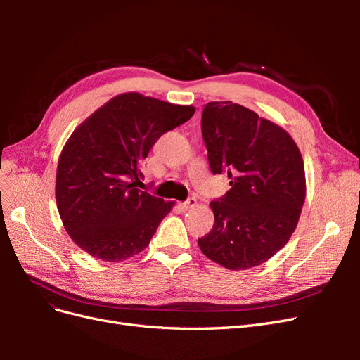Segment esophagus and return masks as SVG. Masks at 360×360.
Masks as SVG:
<instances>
[{"instance_id": "esophagus-1", "label": "esophagus", "mask_w": 360, "mask_h": 360, "mask_svg": "<svg viewBox=\"0 0 360 360\" xmlns=\"http://www.w3.org/2000/svg\"><path fill=\"white\" fill-rule=\"evenodd\" d=\"M183 210H189V209H192V207H195L197 205V200L195 198H189V200H186L184 202H180L179 204Z\"/></svg>"}]
</instances>
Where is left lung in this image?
<instances>
[{"instance_id": "1", "label": "left lung", "mask_w": 360, "mask_h": 360, "mask_svg": "<svg viewBox=\"0 0 360 360\" xmlns=\"http://www.w3.org/2000/svg\"><path fill=\"white\" fill-rule=\"evenodd\" d=\"M202 138L213 174L228 172L231 189L210 202L212 231L201 252L230 270L266 263L294 233L307 197L300 150L287 130L248 108L209 102Z\"/></svg>"}]
</instances>
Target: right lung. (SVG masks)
<instances>
[{"mask_svg":"<svg viewBox=\"0 0 360 360\" xmlns=\"http://www.w3.org/2000/svg\"><path fill=\"white\" fill-rule=\"evenodd\" d=\"M193 112L192 105L123 93L73 130L58 159L56 200L64 228L86 254L118 263L148 246L174 201L136 189L141 162Z\"/></svg>","mask_w":360,"mask_h":360,"instance_id":"right-lung-1","label":"right lung"}]
</instances>
